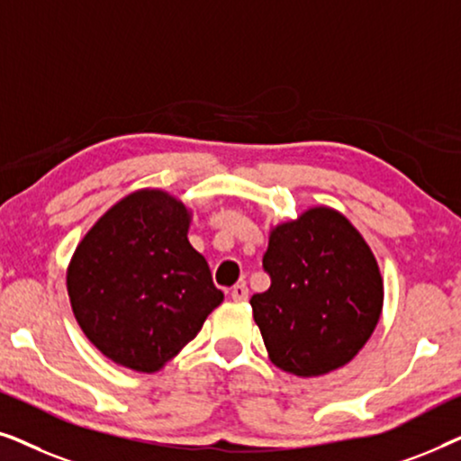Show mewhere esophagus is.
<instances>
[{
  "mask_svg": "<svg viewBox=\"0 0 461 461\" xmlns=\"http://www.w3.org/2000/svg\"><path fill=\"white\" fill-rule=\"evenodd\" d=\"M248 295H249V289L245 283H237V285L230 289V298L235 302H245L248 300Z\"/></svg>",
  "mask_w": 461,
  "mask_h": 461,
  "instance_id": "esophagus-1",
  "label": "esophagus"
}]
</instances>
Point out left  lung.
<instances>
[{
	"label": "left lung",
	"mask_w": 461,
	"mask_h": 461,
	"mask_svg": "<svg viewBox=\"0 0 461 461\" xmlns=\"http://www.w3.org/2000/svg\"><path fill=\"white\" fill-rule=\"evenodd\" d=\"M262 262L270 287L249 304L270 363L298 377L350 363L384 306L380 267L355 224L333 207H308L270 226Z\"/></svg>",
	"instance_id": "left-lung-1"
}]
</instances>
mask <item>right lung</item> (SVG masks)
<instances>
[{
  "mask_svg": "<svg viewBox=\"0 0 461 461\" xmlns=\"http://www.w3.org/2000/svg\"><path fill=\"white\" fill-rule=\"evenodd\" d=\"M193 210L161 188H138L75 248L67 292L86 338L113 363L157 374L197 336L224 294L188 243Z\"/></svg>",
  "mask_w": 461,
  "mask_h": 461,
  "instance_id": "right-lung-1",
  "label": "right lung"
}]
</instances>
